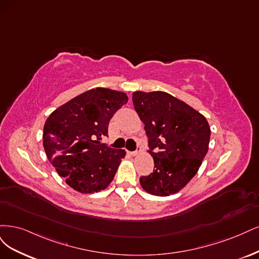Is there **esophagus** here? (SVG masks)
I'll use <instances>...</instances> for the list:
<instances>
[{"instance_id":"obj_1","label":"esophagus","mask_w":259,"mask_h":259,"mask_svg":"<svg viewBox=\"0 0 259 259\" xmlns=\"http://www.w3.org/2000/svg\"><path fill=\"white\" fill-rule=\"evenodd\" d=\"M140 153H141V148L139 146L137 148V151H135V152H128V154L131 155V156H138Z\"/></svg>"}]
</instances>
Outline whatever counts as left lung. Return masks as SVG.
Here are the masks:
<instances>
[{"mask_svg":"<svg viewBox=\"0 0 259 259\" xmlns=\"http://www.w3.org/2000/svg\"><path fill=\"white\" fill-rule=\"evenodd\" d=\"M132 102L145 124L154 171L141 177L148 194L169 196L193 179L207 153L211 130L203 115L163 91H136Z\"/></svg>","mask_w":259,"mask_h":259,"instance_id":"1","label":"left lung"}]
</instances>
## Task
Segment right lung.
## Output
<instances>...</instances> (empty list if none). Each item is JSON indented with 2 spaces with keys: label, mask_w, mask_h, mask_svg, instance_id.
<instances>
[{
  "label": "right lung",
  "mask_w": 259,
  "mask_h": 259,
  "mask_svg": "<svg viewBox=\"0 0 259 259\" xmlns=\"http://www.w3.org/2000/svg\"><path fill=\"white\" fill-rule=\"evenodd\" d=\"M128 102L124 93L107 88L86 91L58 107L47 118L43 145L48 160L73 189L93 194L113 181L124 149L101 143L108 123Z\"/></svg>",
  "instance_id": "right-lung-1"
}]
</instances>
